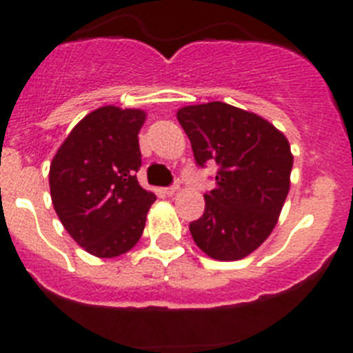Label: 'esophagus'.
<instances>
[{
  "instance_id": "obj_1",
  "label": "esophagus",
  "mask_w": 353,
  "mask_h": 353,
  "mask_svg": "<svg viewBox=\"0 0 353 353\" xmlns=\"http://www.w3.org/2000/svg\"><path fill=\"white\" fill-rule=\"evenodd\" d=\"M179 189H180V185H179V183H176V182H174L173 183V185H170V187H166V189H164V192H166V194H174V192H176V191H179Z\"/></svg>"
}]
</instances>
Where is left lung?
Listing matches in <instances>:
<instances>
[{
    "label": "left lung",
    "instance_id": "8db88e82",
    "mask_svg": "<svg viewBox=\"0 0 353 353\" xmlns=\"http://www.w3.org/2000/svg\"><path fill=\"white\" fill-rule=\"evenodd\" d=\"M199 168L217 164L205 212L189 224L196 245L215 260H240L270 235L290 191L293 157L272 123L224 102L176 113Z\"/></svg>",
    "mask_w": 353,
    "mask_h": 353
}]
</instances>
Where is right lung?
Returning <instances> with one entry per match:
<instances>
[{"label": "right lung", "mask_w": 353, "mask_h": 353, "mask_svg": "<svg viewBox=\"0 0 353 353\" xmlns=\"http://www.w3.org/2000/svg\"><path fill=\"white\" fill-rule=\"evenodd\" d=\"M139 109L99 108L77 123L49 171L54 210L68 235L99 258L130 251L141 239L154 192L139 185Z\"/></svg>", "instance_id": "obj_1"}]
</instances>
